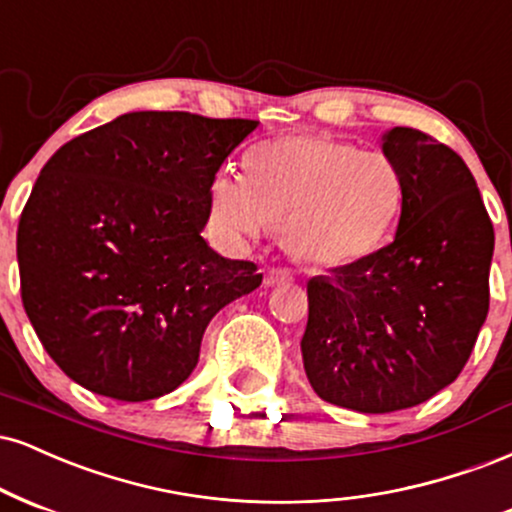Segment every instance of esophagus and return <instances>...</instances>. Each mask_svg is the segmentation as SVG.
<instances>
[{
  "label": "esophagus",
  "mask_w": 512,
  "mask_h": 512,
  "mask_svg": "<svg viewBox=\"0 0 512 512\" xmlns=\"http://www.w3.org/2000/svg\"><path fill=\"white\" fill-rule=\"evenodd\" d=\"M294 275L290 273V270L285 268H273L268 270L266 275V287H278V285H285V282H292Z\"/></svg>",
  "instance_id": "obj_1"
}]
</instances>
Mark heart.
I'll list each match as a JSON object with an SVG mask.
<instances>
[{
    "instance_id": "1",
    "label": "heart",
    "mask_w": 512,
    "mask_h": 512,
    "mask_svg": "<svg viewBox=\"0 0 512 512\" xmlns=\"http://www.w3.org/2000/svg\"><path fill=\"white\" fill-rule=\"evenodd\" d=\"M208 201L234 234L256 237L270 225L294 258L333 270L357 266L388 242L405 203V179L381 150L297 134L249 150L244 179L218 174Z\"/></svg>"
}]
</instances>
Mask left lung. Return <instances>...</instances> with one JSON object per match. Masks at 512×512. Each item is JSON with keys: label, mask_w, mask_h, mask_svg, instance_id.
Wrapping results in <instances>:
<instances>
[{"label": "left lung", "mask_w": 512, "mask_h": 512, "mask_svg": "<svg viewBox=\"0 0 512 512\" xmlns=\"http://www.w3.org/2000/svg\"><path fill=\"white\" fill-rule=\"evenodd\" d=\"M405 203L374 256L309 280L302 338L311 388L330 405L386 414L422 405L458 378L489 314L494 225L470 167L407 126L381 136Z\"/></svg>", "instance_id": "8db88e82"}]
</instances>
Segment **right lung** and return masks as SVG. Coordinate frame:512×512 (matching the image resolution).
Wrapping results in <instances>:
<instances>
[{"mask_svg":"<svg viewBox=\"0 0 512 512\" xmlns=\"http://www.w3.org/2000/svg\"><path fill=\"white\" fill-rule=\"evenodd\" d=\"M258 126L191 112H126L64 143L21 213L23 309L71 381L112 400L179 388L220 309L261 285L210 249L208 189Z\"/></svg>","mask_w":512,"mask_h":512,"instance_id":"right-lung-1","label":"right lung"}]
</instances>
